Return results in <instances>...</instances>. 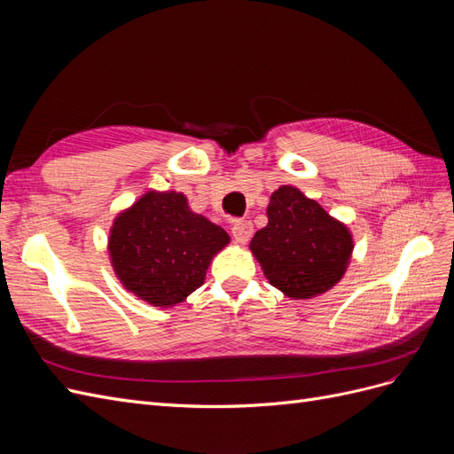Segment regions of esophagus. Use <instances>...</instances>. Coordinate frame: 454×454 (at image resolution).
Returning <instances> with one entry per match:
<instances>
[{
  "label": "esophagus",
  "mask_w": 454,
  "mask_h": 454,
  "mask_svg": "<svg viewBox=\"0 0 454 454\" xmlns=\"http://www.w3.org/2000/svg\"><path fill=\"white\" fill-rule=\"evenodd\" d=\"M231 232H232V239H235L239 244H246L254 235V225L250 222H237L232 225Z\"/></svg>",
  "instance_id": "1"
}]
</instances>
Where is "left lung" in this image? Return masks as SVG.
<instances>
[{
	"label": "left lung",
	"instance_id": "8db88e82",
	"mask_svg": "<svg viewBox=\"0 0 454 454\" xmlns=\"http://www.w3.org/2000/svg\"><path fill=\"white\" fill-rule=\"evenodd\" d=\"M267 219L250 250L269 284L286 297H318L345 277L354 250L352 232L322 204L294 185H280L270 195Z\"/></svg>",
	"mask_w": 454,
	"mask_h": 454
}]
</instances>
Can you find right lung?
Listing matches in <instances>:
<instances>
[{
    "instance_id": "right-lung-1",
    "label": "right lung",
    "mask_w": 454,
    "mask_h": 454,
    "mask_svg": "<svg viewBox=\"0 0 454 454\" xmlns=\"http://www.w3.org/2000/svg\"><path fill=\"white\" fill-rule=\"evenodd\" d=\"M229 242L225 229L189 208L182 191L149 189L115 215L107 252L129 294L170 309L204 284L212 259Z\"/></svg>"
}]
</instances>
